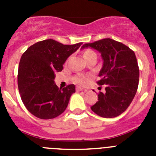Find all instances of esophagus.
Returning <instances> with one entry per match:
<instances>
[{
    "instance_id": "1",
    "label": "esophagus",
    "mask_w": 156,
    "mask_h": 156,
    "mask_svg": "<svg viewBox=\"0 0 156 156\" xmlns=\"http://www.w3.org/2000/svg\"><path fill=\"white\" fill-rule=\"evenodd\" d=\"M82 90H83V89L82 87H76V91H82Z\"/></svg>"
}]
</instances>
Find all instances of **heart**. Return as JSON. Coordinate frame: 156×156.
Wrapping results in <instances>:
<instances>
[{
    "label": "heart",
    "mask_w": 156,
    "mask_h": 156,
    "mask_svg": "<svg viewBox=\"0 0 156 156\" xmlns=\"http://www.w3.org/2000/svg\"><path fill=\"white\" fill-rule=\"evenodd\" d=\"M83 58H84L85 60H87V59L90 57H94V56L97 57L95 52L94 51L90 50V49H87V50L83 52ZM74 80H75L76 83H79V84H84V83H86L87 80V77L84 75H82V74H78V75H76L75 76Z\"/></svg>",
    "instance_id": "obj_1"
}]
</instances>
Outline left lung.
Listing matches in <instances>:
<instances>
[{"mask_svg":"<svg viewBox=\"0 0 156 156\" xmlns=\"http://www.w3.org/2000/svg\"><path fill=\"white\" fill-rule=\"evenodd\" d=\"M88 48L101 53L103 65L98 83L105 85V92L98 94V101L90 108L104 118L118 116L126 111L137 93L139 68L134 52L110 38L85 44L81 49Z\"/></svg>","mask_w":156,"mask_h":156,"instance_id":"obj_1","label":"left lung"}]
</instances>
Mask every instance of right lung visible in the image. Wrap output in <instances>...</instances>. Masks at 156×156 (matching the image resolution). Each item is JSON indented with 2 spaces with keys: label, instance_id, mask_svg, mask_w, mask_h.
I'll list each match as a JSON object with an SVG mask.
<instances>
[{
  "label": "right lung",
  "instance_id": "1",
  "mask_svg": "<svg viewBox=\"0 0 156 156\" xmlns=\"http://www.w3.org/2000/svg\"><path fill=\"white\" fill-rule=\"evenodd\" d=\"M83 43L64 45L52 39L37 42L23 54L19 65L18 87L23 104L30 113L42 119H54L68 106L74 84L58 88L55 73Z\"/></svg>",
  "mask_w": 156,
  "mask_h": 156
}]
</instances>
